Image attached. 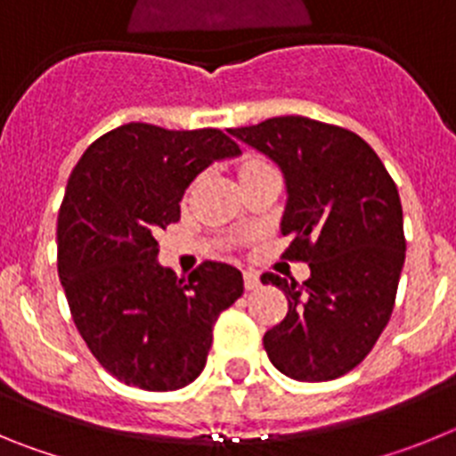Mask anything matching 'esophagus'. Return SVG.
Returning <instances> with one entry per match:
<instances>
[{"instance_id":"34e87169","label":"esophagus","mask_w":456,"mask_h":456,"mask_svg":"<svg viewBox=\"0 0 456 456\" xmlns=\"http://www.w3.org/2000/svg\"><path fill=\"white\" fill-rule=\"evenodd\" d=\"M244 288H247L248 292L260 288V276H257V272H253V269H247V272H244Z\"/></svg>"}]
</instances>
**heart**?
<instances>
[{
	"instance_id": "obj_1",
	"label": "heart",
	"mask_w": 456,
	"mask_h": 456,
	"mask_svg": "<svg viewBox=\"0 0 456 456\" xmlns=\"http://www.w3.org/2000/svg\"><path fill=\"white\" fill-rule=\"evenodd\" d=\"M265 159H260V157H244V159H241L240 164H237V171H240V178H244V175H247V173H251V171H256V168H260V167H265Z\"/></svg>"
}]
</instances>
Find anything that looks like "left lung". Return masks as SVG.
Here are the masks:
<instances>
[{
  "instance_id": "left-lung-1",
  "label": "left lung",
  "mask_w": 456,
  "mask_h": 456,
  "mask_svg": "<svg viewBox=\"0 0 456 456\" xmlns=\"http://www.w3.org/2000/svg\"><path fill=\"white\" fill-rule=\"evenodd\" d=\"M228 132L281 167V232L292 237L283 256L310 267L304 285L263 273L288 297L265 352L297 381L342 377L372 352L393 313L406 256L397 184L377 152L338 125L278 116Z\"/></svg>"
}]
</instances>
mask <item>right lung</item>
I'll use <instances>...</instances> for the list:
<instances>
[{"label": "right lung", "mask_w": 456, "mask_h": 456, "mask_svg": "<svg viewBox=\"0 0 456 456\" xmlns=\"http://www.w3.org/2000/svg\"><path fill=\"white\" fill-rule=\"evenodd\" d=\"M240 155L215 127L127 123L93 141L68 178L56 224V265L72 320L98 363L143 390L199 377L212 326L244 292L240 269L205 260L189 278L157 263L155 235L180 221V200L203 168Z\"/></svg>", "instance_id": "add662e5"}]
</instances>
